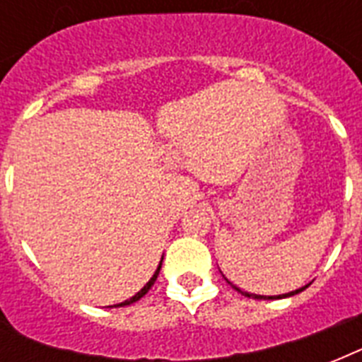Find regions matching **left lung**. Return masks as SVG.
Returning <instances> with one entry per match:
<instances>
[{
	"label": "left lung",
	"instance_id": "1",
	"mask_svg": "<svg viewBox=\"0 0 362 362\" xmlns=\"http://www.w3.org/2000/svg\"><path fill=\"white\" fill-rule=\"evenodd\" d=\"M227 280V278H226ZM227 284H231V281L227 280ZM233 286V284H231ZM310 286V284H308ZM308 286H304V287H298V289H295V291H289V293H284V295H274V297H267V295H255V293H247V291H242L240 287H237V286H233L235 287V289H237L238 293H242V295H244V297H250V298H259V300H261V298H263V300H272V298H287V297H293V295H297V293H300V291H304V289H306V287Z\"/></svg>",
	"mask_w": 362,
	"mask_h": 362
}]
</instances>
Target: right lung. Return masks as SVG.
I'll use <instances>...</instances> for the list:
<instances>
[{
  "label": "right lung",
  "instance_id": "obj_1",
  "mask_svg": "<svg viewBox=\"0 0 362 362\" xmlns=\"http://www.w3.org/2000/svg\"><path fill=\"white\" fill-rule=\"evenodd\" d=\"M161 263H163V257H161V261H159L158 269H156V272H153V276H152V278H150V280L146 281V286L142 287L141 291H139V293H135V295H133V297H131V298H127V300H124V303H120V304H115V306H110V308H120V306H129V304L136 303V300H141V298L144 297V295H146L148 291H150V287L153 286V281L158 280V274H159V270H161Z\"/></svg>",
  "mask_w": 362,
  "mask_h": 362
}]
</instances>
